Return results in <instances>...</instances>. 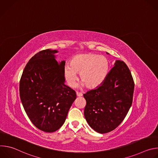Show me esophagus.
Instances as JSON below:
<instances>
[{"instance_id": "1", "label": "esophagus", "mask_w": 158, "mask_h": 158, "mask_svg": "<svg viewBox=\"0 0 158 158\" xmlns=\"http://www.w3.org/2000/svg\"><path fill=\"white\" fill-rule=\"evenodd\" d=\"M76 94H77V96L78 97H81V96H82V94L81 93H80V92H78V91L76 92Z\"/></svg>"}]
</instances>
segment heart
I'll return each instance as SVG.
<instances>
[{
  "mask_svg": "<svg viewBox=\"0 0 158 158\" xmlns=\"http://www.w3.org/2000/svg\"><path fill=\"white\" fill-rule=\"evenodd\" d=\"M109 71V61L103 56L94 53L78 54L74 56L70 65L64 68L65 77L71 86L75 85L77 73L82 84L87 88L94 89L103 83Z\"/></svg>",
  "mask_w": 158,
  "mask_h": 158,
  "instance_id": "obj_1",
  "label": "heart"
}]
</instances>
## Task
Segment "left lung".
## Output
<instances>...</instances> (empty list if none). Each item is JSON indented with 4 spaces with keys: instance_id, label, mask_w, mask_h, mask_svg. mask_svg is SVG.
Masks as SVG:
<instances>
[{
    "instance_id": "left-lung-1",
    "label": "left lung",
    "mask_w": 158,
    "mask_h": 158,
    "mask_svg": "<svg viewBox=\"0 0 158 158\" xmlns=\"http://www.w3.org/2000/svg\"><path fill=\"white\" fill-rule=\"evenodd\" d=\"M134 82L124 61L116 60L103 83L84 94V116L99 133L115 129L124 119L132 105Z\"/></svg>"
}]
</instances>
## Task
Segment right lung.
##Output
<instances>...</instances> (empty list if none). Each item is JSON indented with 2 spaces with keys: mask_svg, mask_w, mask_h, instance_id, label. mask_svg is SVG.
<instances>
[{
  "mask_svg": "<svg viewBox=\"0 0 158 158\" xmlns=\"http://www.w3.org/2000/svg\"><path fill=\"white\" fill-rule=\"evenodd\" d=\"M56 50L35 54L22 73L19 93L21 102L32 124L40 130L52 132L64 123L76 99L74 90L65 83V61L55 59Z\"/></svg>",
  "mask_w": 158,
  "mask_h": 158,
  "instance_id": "obj_1",
  "label": "right lung"
}]
</instances>
